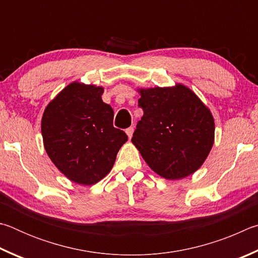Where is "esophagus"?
Instances as JSON below:
<instances>
[{
  "label": "esophagus",
  "instance_id": "1",
  "mask_svg": "<svg viewBox=\"0 0 258 258\" xmlns=\"http://www.w3.org/2000/svg\"><path fill=\"white\" fill-rule=\"evenodd\" d=\"M125 134L128 135V137H129V139L133 137V134H134V126H129L128 129H125Z\"/></svg>",
  "mask_w": 258,
  "mask_h": 258
}]
</instances>
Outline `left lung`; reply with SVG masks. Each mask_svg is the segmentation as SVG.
I'll return each mask as SVG.
<instances>
[{"mask_svg":"<svg viewBox=\"0 0 258 258\" xmlns=\"http://www.w3.org/2000/svg\"><path fill=\"white\" fill-rule=\"evenodd\" d=\"M144 115L132 142L150 168L169 180L192 174L214 143V119L183 85L139 89Z\"/></svg>","mask_w":258,"mask_h":258,"instance_id":"obj_1","label":"left lung"}]
</instances>
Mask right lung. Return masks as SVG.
<instances>
[{"label": "right lung", "instance_id": "add662e5", "mask_svg": "<svg viewBox=\"0 0 258 258\" xmlns=\"http://www.w3.org/2000/svg\"><path fill=\"white\" fill-rule=\"evenodd\" d=\"M103 88L72 83L49 102L42 119L47 155L71 181L85 186L110 172L124 132L113 126L114 112L102 101Z\"/></svg>", "mask_w": 258, "mask_h": 258}]
</instances>
